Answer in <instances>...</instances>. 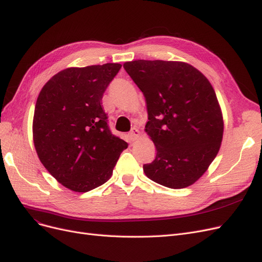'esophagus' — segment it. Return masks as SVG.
Listing matches in <instances>:
<instances>
[{"mask_svg":"<svg viewBox=\"0 0 262 262\" xmlns=\"http://www.w3.org/2000/svg\"><path fill=\"white\" fill-rule=\"evenodd\" d=\"M139 137H140V131H139L137 128H133V129L131 130V132L129 133L130 140L133 142V141H136Z\"/></svg>","mask_w":262,"mask_h":262,"instance_id":"1","label":"esophagus"}]
</instances>
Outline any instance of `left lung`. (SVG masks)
Segmentation results:
<instances>
[{
  "instance_id": "1",
  "label": "left lung",
  "mask_w": 262,
  "mask_h": 262,
  "mask_svg": "<svg viewBox=\"0 0 262 262\" xmlns=\"http://www.w3.org/2000/svg\"><path fill=\"white\" fill-rule=\"evenodd\" d=\"M123 68L144 95L145 132L156 146L155 160L143 165L145 175L171 189L191 186L223 139V115L211 83L180 61L136 60Z\"/></svg>"
}]
</instances>
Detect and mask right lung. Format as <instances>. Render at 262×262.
<instances>
[{
    "mask_svg": "<svg viewBox=\"0 0 262 262\" xmlns=\"http://www.w3.org/2000/svg\"><path fill=\"white\" fill-rule=\"evenodd\" d=\"M119 63L68 68L45 84L36 101L33 139L37 155L66 188L87 192L112 177L128 143L107 124L101 98Z\"/></svg>",
    "mask_w": 262,
    "mask_h": 262,
    "instance_id": "1",
    "label": "right lung"
}]
</instances>
